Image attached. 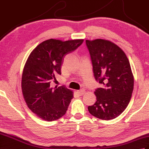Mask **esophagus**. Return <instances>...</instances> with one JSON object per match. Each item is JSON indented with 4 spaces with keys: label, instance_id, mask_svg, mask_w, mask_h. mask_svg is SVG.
Wrapping results in <instances>:
<instances>
[{
    "label": "esophagus",
    "instance_id": "1",
    "mask_svg": "<svg viewBox=\"0 0 149 149\" xmlns=\"http://www.w3.org/2000/svg\"><path fill=\"white\" fill-rule=\"evenodd\" d=\"M77 93L79 95H83L85 93V90H78L77 91Z\"/></svg>",
    "mask_w": 149,
    "mask_h": 149
}]
</instances>
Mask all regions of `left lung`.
Masks as SVG:
<instances>
[{
  "label": "left lung",
  "mask_w": 149,
  "mask_h": 149,
  "mask_svg": "<svg viewBox=\"0 0 149 149\" xmlns=\"http://www.w3.org/2000/svg\"><path fill=\"white\" fill-rule=\"evenodd\" d=\"M95 80L103 84L95 91L97 101L88 107L91 115L102 120H112L121 114L130 102L134 77L124 52L105 40H86Z\"/></svg>",
  "instance_id": "obj_1"
}]
</instances>
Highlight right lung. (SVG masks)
Segmentation results:
<instances>
[{
	"instance_id": "1",
	"label": "right lung",
	"mask_w": 149,
	"mask_h": 149,
	"mask_svg": "<svg viewBox=\"0 0 149 149\" xmlns=\"http://www.w3.org/2000/svg\"><path fill=\"white\" fill-rule=\"evenodd\" d=\"M84 40L63 42L50 39L31 53L22 77V90L28 107L40 118L54 121L65 115L73 92L65 86H50L56 75H61L65 56L76 50Z\"/></svg>"
}]
</instances>
